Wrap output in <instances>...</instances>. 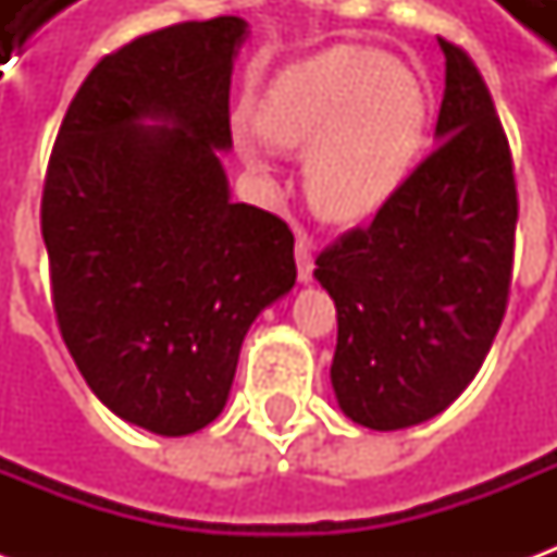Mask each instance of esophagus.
<instances>
[{
	"instance_id": "34e87169",
	"label": "esophagus",
	"mask_w": 557,
	"mask_h": 557,
	"mask_svg": "<svg viewBox=\"0 0 557 557\" xmlns=\"http://www.w3.org/2000/svg\"><path fill=\"white\" fill-rule=\"evenodd\" d=\"M295 262H298V280L301 283H310L313 280V244L307 235H298L295 242Z\"/></svg>"
}]
</instances>
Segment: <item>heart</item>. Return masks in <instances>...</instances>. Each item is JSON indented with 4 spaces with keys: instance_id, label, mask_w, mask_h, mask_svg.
Instances as JSON below:
<instances>
[{
    "instance_id": "1",
    "label": "heart",
    "mask_w": 557,
    "mask_h": 557,
    "mask_svg": "<svg viewBox=\"0 0 557 557\" xmlns=\"http://www.w3.org/2000/svg\"><path fill=\"white\" fill-rule=\"evenodd\" d=\"M430 127L426 89L391 55L339 44L286 67L259 103V122L235 119L232 137L259 178L271 143L307 151L304 187L327 220L358 223L409 182Z\"/></svg>"
}]
</instances>
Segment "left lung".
Segmentation results:
<instances>
[{"instance_id":"left-lung-1","label":"left lung","mask_w":557,"mask_h":557,"mask_svg":"<svg viewBox=\"0 0 557 557\" xmlns=\"http://www.w3.org/2000/svg\"><path fill=\"white\" fill-rule=\"evenodd\" d=\"M435 137L370 226L315 256L337 307L331 382L339 409L370 430L435 418L478 375L513 280V154L471 55L447 38Z\"/></svg>"}]
</instances>
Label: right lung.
<instances>
[{
    "mask_svg": "<svg viewBox=\"0 0 557 557\" xmlns=\"http://www.w3.org/2000/svg\"><path fill=\"white\" fill-rule=\"evenodd\" d=\"M242 17L175 23L103 55L67 107L41 196L62 339L103 406L190 435L230 397L244 334L295 286V235L232 202ZM160 117L166 126H143Z\"/></svg>",
    "mask_w": 557,
    "mask_h": 557,
    "instance_id": "obj_1",
    "label": "right lung"
}]
</instances>
